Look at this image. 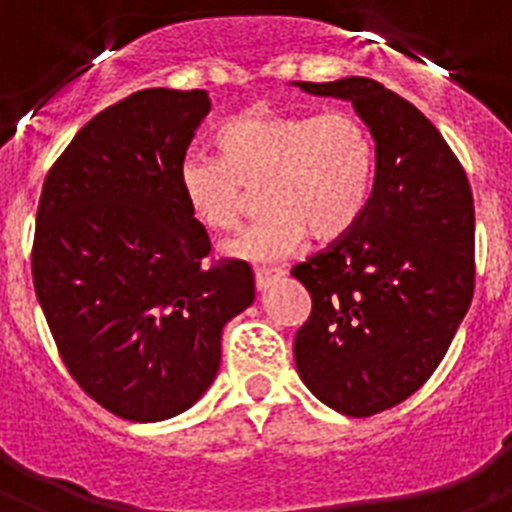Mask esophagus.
Segmentation results:
<instances>
[{"instance_id": "34e87169", "label": "esophagus", "mask_w": 512, "mask_h": 512, "mask_svg": "<svg viewBox=\"0 0 512 512\" xmlns=\"http://www.w3.org/2000/svg\"><path fill=\"white\" fill-rule=\"evenodd\" d=\"M253 277H256V289L264 292L266 287H271L277 279L284 277V269H256L253 271Z\"/></svg>"}]
</instances>
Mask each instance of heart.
<instances>
[{
	"label": "heart",
	"instance_id": "1",
	"mask_svg": "<svg viewBox=\"0 0 512 512\" xmlns=\"http://www.w3.org/2000/svg\"><path fill=\"white\" fill-rule=\"evenodd\" d=\"M215 143L220 156L187 153L179 161L176 184L207 230L238 228L243 189H259L264 217L225 246L235 259H282L305 235L338 241L372 197L374 143L351 112H243L220 125Z\"/></svg>",
	"mask_w": 512,
	"mask_h": 512
}]
</instances>
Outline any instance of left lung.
<instances>
[{
  "label": "left lung",
  "mask_w": 512,
  "mask_h": 512,
  "mask_svg": "<svg viewBox=\"0 0 512 512\" xmlns=\"http://www.w3.org/2000/svg\"><path fill=\"white\" fill-rule=\"evenodd\" d=\"M292 84L354 104L374 140L359 223L292 269L312 297L295 336L302 382L328 408L369 418L423 387L472 305V189L436 125L379 81Z\"/></svg>",
  "instance_id": "8db88e82"
}]
</instances>
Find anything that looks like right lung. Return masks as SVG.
Listing matches in <instances>:
<instances>
[{"instance_id": "1", "label": "right lung", "mask_w": 512, "mask_h": 512, "mask_svg": "<svg viewBox=\"0 0 512 512\" xmlns=\"http://www.w3.org/2000/svg\"><path fill=\"white\" fill-rule=\"evenodd\" d=\"M205 89H143L84 125L43 184L33 282L71 377L117 418L156 423L200 400L253 271L205 264L210 238L176 171L210 112Z\"/></svg>"}]
</instances>
